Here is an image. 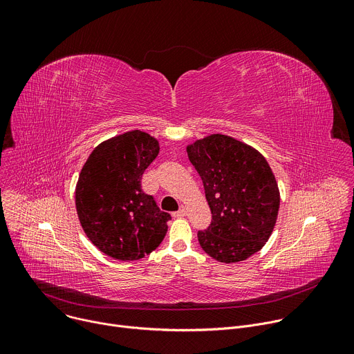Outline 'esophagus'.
<instances>
[{"instance_id":"34e87169","label":"esophagus","mask_w":354,"mask_h":354,"mask_svg":"<svg viewBox=\"0 0 354 354\" xmlns=\"http://www.w3.org/2000/svg\"><path fill=\"white\" fill-rule=\"evenodd\" d=\"M183 216H186V207H185V206H180L179 210L174 213V217H183Z\"/></svg>"}]
</instances>
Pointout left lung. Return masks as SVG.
I'll list each match as a JSON object with an SVG mask.
<instances>
[{
    "instance_id": "8db88e82",
    "label": "left lung",
    "mask_w": 354,
    "mask_h": 354,
    "mask_svg": "<svg viewBox=\"0 0 354 354\" xmlns=\"http://www.w3.org/2000/svg\"><path fill=\"white\" fill-rule=\"evenodd\" d=\"M203 180L212 224L198 231L200 246L223 263L248 259L273 232L280 193L265 157L230 136L212 134L187 145Z\"/></svg>"
}]
</instances>
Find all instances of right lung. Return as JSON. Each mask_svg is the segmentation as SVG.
<instances>
[{
    "label": "right lung",
    "instance_id": "1",
    "mask_svg": "<svg viewBox=\"0 0 354 354\" xmlns=\"http://www.w3.org/2000/svg\"><path fill=\"white\" fill-rule=\"evenodd\" d=\"M160 153L158 141L133 130L100 142L84 164L75 207L89 241L118 261H138L162 242L171 216L141 189V176Z\"/></svg>",
    "mask_w": 354,
    "mask_h": 354
}]
</instances>
